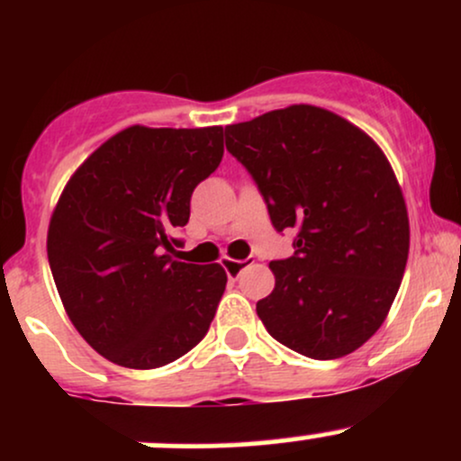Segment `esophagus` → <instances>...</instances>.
<instances>
[{"label":"esophagus","mask_w":461,"mask_h":461,"mask_svg":"<svg viewBox=\"0 0 461 461\" xmlns=\"http://www.w3.org/2000/svg\"><path fill=\"white\" fill-rule=\"evenodd\" d=\"M247 264H253V258H247V260H225L223 268H225V273L230 275V277H238V275H240V271L247 267Z\"/></svg>","instance_id":"obj_1"}]
</instances>
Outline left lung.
<instances>
[{
  "label": "left lung",
  "mask_w": 461,
  "mask_h": 461,
  "mask_svg": "<svg viewBox=\"0 0 461 461\" xmlns=\"http://www.w3.org/2000/svg\"><path fill=\"white\" fill-rule=\"evenodd\" d=\"M225 147L275 230L297 227L294 256L268 264L275 288L256 305L267 331L312 359L353 353L388 316L410 253L388 158L366 131L308 104L227 125Z\"/></svg>",
  "instance_id": "obj_1"
}]
</instances>
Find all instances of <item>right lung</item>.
<instances>
[{
  "label": "right lung",
  "mask_w": 461,
  "mask_h": 461,
  "mask_svg": "<svg viewBox=\"0 0 461 461\" xmlns=\"http://www.w3.org/2000/svg\"><path fill=\"white\" fill-rule=\"evenodd\" d=\"M223 158V128L131 125L84 160L47 231L51 275L79 336L125 368L176 362L203 340L227 275L179 260L190 197Z\"/></svg>",
  "instance_id": "1"
}]
</instances>
